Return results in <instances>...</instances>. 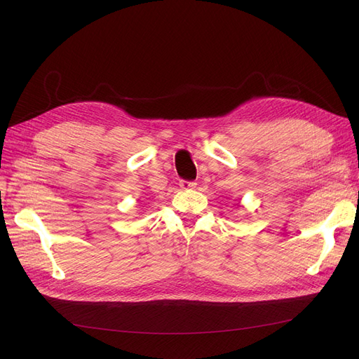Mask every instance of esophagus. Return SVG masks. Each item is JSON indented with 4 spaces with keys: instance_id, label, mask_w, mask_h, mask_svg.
I'll list each match as a JSON object with an SVG mask.
<instances>
[{
    "instance_id": "34e87169",
    "label": "esophagus",
    "mask_w": 359,
    "mask_h": 359,
    "mask_svg": "<svg viewBox=\"0 0 359 359\" xmlns=\"http://www.w3.org/2000/svg\"><path fill=\"white\" fill-rule=\"evenodd\" d=\"M196 186H198L196 181H186V180H181L180 181V187L182 190H191V189H194Z\"/></svg>"
}]
</instances>
